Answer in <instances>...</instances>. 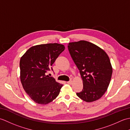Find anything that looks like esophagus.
Here are the masks:
<instances>
[{"mask_svg": "<svg viewBox=\"0 0 130 130\" xmlns=\"http://www.w3.org/2000/svg\"><path fill=\"white\" fill-rule=\"evenodd\" d=\"M67 83H68L69 84H72V80H69L67 82Z\"/></svg>", "mask_w": 130, "mask_h": 130, "instance_id": "obj_1", "label": "esophagus"}]
</instances>
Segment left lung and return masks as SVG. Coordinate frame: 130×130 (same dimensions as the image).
<instances>
[{"label": "left lung", "mask_w": 130, "mask_h": 130, "mask_svg": "<svg viewBox=\"0 0 130 130\" xmlns=\"http://www.w3.org/2000/svg\"><path fill=\"white\" fill-rule=\"evenodd\" d=\"M70 54L79 70L83 89L76 95L82 100L91 102L101 98L111 81L112 68L104 50L86 41L68 44Z\"/></svg>", "instance_id": "left-lung-1"}]
</instances>
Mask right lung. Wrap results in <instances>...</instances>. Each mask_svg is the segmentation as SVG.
I'll use <instances>...</instances> for the list:
<instances>
[{
    "instance_id": "add662e5",
    "label": "right lung",
    "mask_w": 130,
    "mask_h": 130,
    "mask_svg": "<svg viewBox=\"0 0 130 130\" xmlns=\"http://www.w3.org/2000/svg\"><path fill=\"white\" fill-rule=\"evenodd\" d=\"M64 50L61 44H41L31 47L21 58L22 84L36 103L48 104L59 94L63 85L47 74L53 70L51 66Z\"/></svg>"
}]
</instances>
